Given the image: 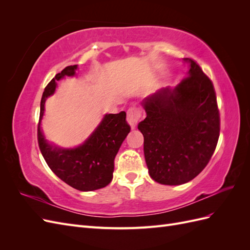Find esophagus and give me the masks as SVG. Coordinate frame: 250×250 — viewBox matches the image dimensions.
Wrapping results in <instances>:
<instances>
[{
  "label": "esophagus",
  "instance_id": "obj_1",
  "mask_svg": "<svg viewBox=\"0 0 250 250\" xmlns=\"http://www.w3.org/2000/svg\"><path fill=\"white\" fill-rule=\"evenodd\" d=\"M142 118V111L138 107H130L127 110V121L128 123L130 124V126L134 127L135 124H137L139 121Z\"/></svg>",
  "mask_w": 250,
  "mask_h": 250
}]
</instances>
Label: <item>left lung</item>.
<instances>
[{
	"label": "left lung",
	"mask_w": 250,
	"mask_h": 250,
	"mask_svg": "<svg viewBox=\"0 0 250 250\" xmlns=\"http://www.w3.org/2000/svg\"><path fill=\"white\" fill-rule=\"evenodd\" d=\"M188 76L171 90L143 102L147 117L139 124L151 178L177 186L207 167L220 134V113L211 80L191 58Z\"/></svg>",
	"instance_id": "8db88e82"
}]
</instances>
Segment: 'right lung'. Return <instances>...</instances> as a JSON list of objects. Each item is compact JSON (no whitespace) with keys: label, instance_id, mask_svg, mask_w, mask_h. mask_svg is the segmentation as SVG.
<instances>
[{"label":"right lung","instance_id":"add662e5","mask_svg":"<svg viewBox=\"0 0 250 250\" xmlns=\"http://www.w3.org/2000/svg\"><path fill=\"white\" fill-rule=\"evenodd\" d=\"M77 65H69L56 74L43 90L41 101L40 122L43 115L44 101L56 88V81L73 76ZM130 131L126 112L106 115L95 132L83 145L75 149H59L50 146L37 127V141L49 168L56 175L79 191H94L106 187L112 179L115 157Z\"/></svg>","mask_w":250,"mask_h":250}]
</instances>
